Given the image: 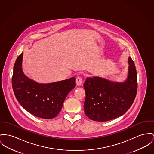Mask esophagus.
Instances as JSON below:
<instances>
[{
  "instance_id": "obj_1",
  "label": "esophagus",
  "mask_w": 154,
  "mask_h": 154,
  "mask_svg": "<svg viewBox=\"0 0 154 154\" xmlns=\"http://www.w3.org/2000/svg\"><path fill=\"white\" fill-rule=\"evenodd\" d=\"M76 83L78 86H81L82 83V79L80 77H78L76 79Z\"/></svg>"
}]
</instances>
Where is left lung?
I'll use <instances>...</instances> for the list:
<instances>
[{
  "mask_svg": "<svg viewBox=\"0 0 154 154\" xmlns=\"http://www.w3.org/2000/svg\"><path fill=\"white\" fill-rule=\"evenodd\" d=\"M127 77L123 82L93 76L83 84L86 93L85 114L99 122L109 121L123 115L133 103L137 91V72L131 57L128 58Z\"/></svg>",
  "mask_w": 154,
  "mask_h": 154,
  "instance_id": "left-lung-1",
  "label": "left lung"
}]
</instances>
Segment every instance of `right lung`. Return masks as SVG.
Returning a JSON list of instances; mask_svg holds the SVG:
<instances>
[{
  "label": "right lung",
  "instance_id": "obj_1",
  "mask_svg": "<svg viewBox=\"0 0 154 154\" xmlns=\"http://www.w3.org/2000/svg\"><path fill=\"white\" fill-rule=\"evenodd\" d=\"M23 52L15 62L12 77L14 95L21 106L34 116L45 119L56 117L64 100L75 87L76 78L42 83L27 76L22 69Z\"/></svg>",
  "mask_w": 154,
  "mask_h": 154
}]
</instances>
